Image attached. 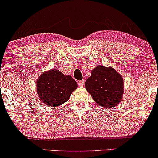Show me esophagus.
<instances>
[{"label": "esophagus", "instance_id": "1", "mask_svg": "<svg viewBox=\"0 0 158 158\" xmlns=\"http://www.w3.org/2000/svg\"><path fill=\"white\" fill-rule=\"evenodd\" d=\"M78 84L80 87H83L85 85V81L84 80H81V81H79V82H78Z\"/></svg>", "mask_w": 158, "mask_h": 158}]
</instances>
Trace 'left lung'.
<instances>
[{"mask_svg": "<svg viewBox=\"0 0 158 158\" xmlns=\"http://www.w3.org/2000/svg\"><path fill=\"white\" fill-rule=\"evenodd\" d=\"M122 76L112 67L97 65L85 81V88L100 107L113 108L121 102L123 94Z\"/></svg>", "mask_w": 158, "mask_h": 158, "instance_id": "obj_1", "label": "left lung"}]
</instances>
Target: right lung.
I'll use <instances>...</instances> for the list:
<instances>
[{
    "instance_id": "1",
    "label": "right lung",
    "mask_w": 158,
    "mask_h": 158,
    "mask_svg": "<svg viewBox=\"0 0 158 158\" xmlns=\"http://www.w3.org/2000/svg\"><path fill=\"white\" fill-rule=\"evenodd\" d=\"M77 87L71 76L56 69L43 72L37 80L38 96L42 103L50 107H59L68 101Z\"/></svg>"
}]
</instances>
